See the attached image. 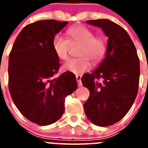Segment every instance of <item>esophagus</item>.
Wrapping results in <instances>:
<instances>
[{
  "instance_id": "obj_1",
  "label": "esophagus",
  "mask_w": 148,
  "mask_h": 148,
  "mask_svg": "<svg viewBox=\"0 0 148 148\" xmlns=\"http://www.w3.org/2000/svg\"><path fill=\"white\" fill-rule=\"evenodd\" d=\"M76 77V80L78 82V87H82V75H75Z\"/></svg>"
}]
</instances>
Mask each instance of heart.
<instances>
[{
  "mask_svg": "<svg viewBox=\"0 0 148 148\" xmlns=\"http://www.w3.org/2000/svg\"><path fill=\"white\" fill-rule=\"evenodd\" d=\"M70 38L68 40L57 34L53 40V48L56 56L59 59L66 60L68 58V53L70 44H81L78 51L79 58L68 60L63 65L65 71L79 74L90 69L91 63L99 64L102 58L107 49L105 40L99 36H95L93 31L84 26L71 27L66 31Z\"/></svg>",
  "mask_w": 148,
  "mask_h": 148,
  "instance_id": "obj_1",
  "label": "heart"
}]
</instances>
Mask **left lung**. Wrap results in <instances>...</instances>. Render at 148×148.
<instances>
[{"label":"left lung","mask_w":148,"mask_h":148,"mask_svg":"<svg viewBox=\"0 0 148 148\" xmlns=\"http://www.w3.org/2000/svg\"><path fill=\"white\" fill-rule=\"evenodd\" d=\"M86 22L101 29L108 40L102 62L92 73L82 78L83 85L90 91L84 108L94 125L110 126L120 121L135 101L140 75L139 59L130 35L121 26L108 19Z\"/></svg>","instance_id":"obj_1"}]
</instances>
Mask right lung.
<instances>
[{
	"label": "right lung",
	"mask_w": 148,
	"mask_h": 148,
	"mask_svg": "<svg viewBox=\"0 0 148 148\" xmlns=\"http://www.w3.org/2000/svg\"><path fill=\"white\" fill-rule=\"evenodd\" d=\"M67 23L43 20L28 24L18 35L9 56V90L13 102L25 118L41 126L61 118L64 99L78 86L70 72L55 78L60 63L53 40Z\"/></svg>",
	"instance_id": "right-lung-1"
}]
</instances>
